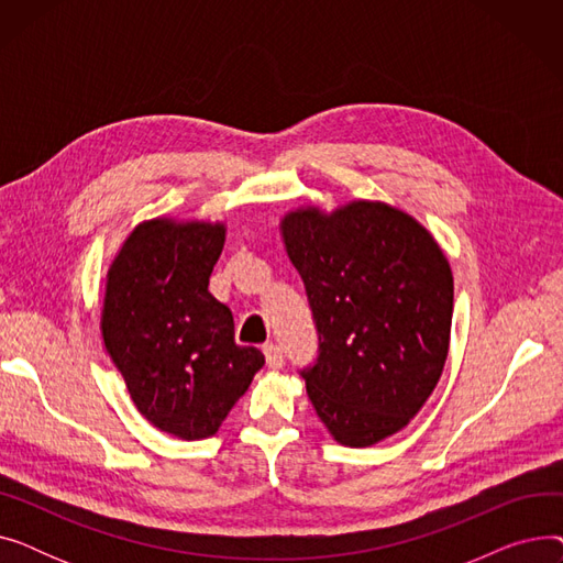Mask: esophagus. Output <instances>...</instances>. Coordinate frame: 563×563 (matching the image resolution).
<instances>
[{"mask_svg":"<svg viewBox=\"0 0 563 563\" xmlns=\"http://www.w3.org/2000/svg\"><path fill=\"white\" fill-rule=\"evenodd\" d=\"M264 358H266V365H269L272 369H280L283 367V351H280V346L278 344H274V342H269V344H264Z\"/></svg>","mask_w":563,"mask_h":563,"instance_id":"obj_1","label":"esophagus"}]
</instances>
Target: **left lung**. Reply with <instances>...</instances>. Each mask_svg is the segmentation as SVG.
<instances>
[{
  "label": "left lung",
  "mask_w": 563,
  "mask_h": 563,
  "mask_svg": "<svg viewBox=\"0 0 563 563\" xmlns=\"http://www.w3.org/2000/svg\"><path fill=\"white\" fill-rule=\"evenodd\" d=\"M280 234L319 333L301 372L308 397L340 445H376L418 416L445 367L450 262L420 221L380 200L299 207Z\"/></svg>",
  "instance_id": "8db88e82"
}]
</instances>
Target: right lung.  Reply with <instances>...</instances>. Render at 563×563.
<instances>
[{
  "label": "right lung",
  "instance_id": "obj_1",
  "mask_svg": "<svg viewBox=\"0 0 563 563\" xmlns=\"http://www.w3.org/2000/svg\"><path fill=\"white\" fill-rule=\"evenodd\" d=\"M225 223L157 217L139 223L115 253L100 317L102 342L141 416L175 438L219 431L264 365L234 344L228 306L207 285Z\"/></svg>",
  "mask_w": 563,
  "mask_h": 563
}]
</instances>
